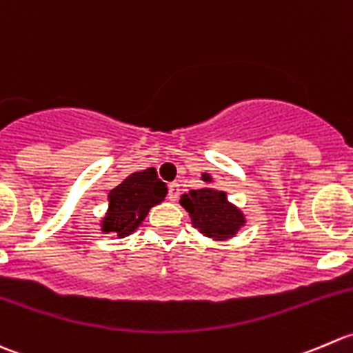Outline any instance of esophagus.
Segmentation results:
<instances>
[{"label": "esophagus", "instance_id": "34e87169", "mask_svg": "<svg viewBox=\"0 0 353 353\" xmlns=\"http://www.w3.org/2000/svg\"><path fill=\"white\" fill-rule=\"evenodd\" d=\"M178 197H180V185H178L176 181H173V183H170L168 188V199L172 202H175Z\"/></svg>", "mask_w": 353, "mask_h": 353}]
</instances>
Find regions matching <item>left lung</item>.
<instances>
[{"label":"left lung","mask_w":353,"mask_h":353,"mask_svg":"<svg viewBox=\"0 0 353 353\" xmlns=\"http://www.w3.org/2000/svg\"><path fill=\"white\" fill-rule=\"evenodd\" d=\"M202 178L205 181L209 180L208 175H202ZM180 204L190 212L192 225L201 230L205 236L216 240L233 236L245 221L242 212L226 201L225 192L212 188L190 190L181 197Z\"/></svg>","instance_id":"obj_1"}]
</instances>
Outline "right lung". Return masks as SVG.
<instances>
[{"mask_svg": "<svg viewBox=\"0 0 353 353\" xmlns=\"http://www.w3.org/2000/svg\"><path fill=\"white\" fill-rule=\"evenodd\" d=\"M168 194L165 181L158 178L154 168L132 173L110 192V212L104 218V232H117L125 236L137 228L149 209L159 204Z\"/></svg>", "mask_w": 353, "mask_h": 353, "instance_id": "add662e5", "label": "right lung"}]
</instances>
